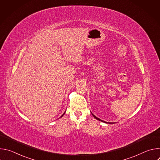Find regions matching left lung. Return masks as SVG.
Masks as SVG:
<instances>
[{
    "instance_id": "1",
    "label": "left lung",
    "mask_w": 160,
    "mask_h": 160,
    "mask_svg": "<svg viewBox=\"0 0 160 160\" xmlns=\"http://www.w3.org/2000/svg\"><path fill=\"white\" fill-rule=\"evenodd\" d=\"M92 115H93V117H94V118H95L96 119H97L98 120H99V121H101V122H104V123H108H108H109H109L111 124V123H110V122H104V121H103V120H101V119H99V118H97V117H96V116H94V115H93V114H92Z\"/></svg>"
}]
</instances>
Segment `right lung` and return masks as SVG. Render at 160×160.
<instances>
[{"instance_id": "right-lung-1", "label": "right lung", "mask_w": 160, "mask_h": 160, "mask_svg": "<svg viewBox=\"0 0 160 160\" xmlns=\"http://www.w3.org/2000/svg\"><path fill=\"white\" fill-rule=\"evenodd\" d=\"M64 114H63V115H62V116H61V117H62V116H63V115H64Z\"/></svg>"}]
</instances>
